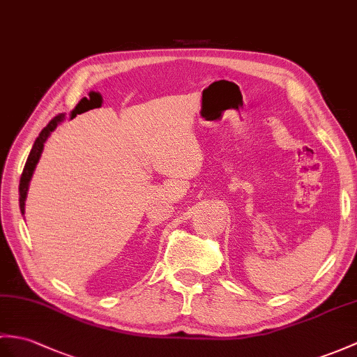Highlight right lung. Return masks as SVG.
Segmentation results:
<instances>
[{
  "label": "right lung",
  "instance_id": "obj_1",
  "mask_svg": "<svg viewBox=\"0 0 357 357\" xmlns=\"http://www.w3.org/2000/svg\"><path fill=\"white\" fill-rule=\"evenodd\" d=\"M62 120H63V115L62 114L56 115L53 120H50V123L47 124V126L43 130H40L39 137L36 138L35 144H33V147H31L30 155H29V158H27V162H26V165H24L21 181H20V208H21V213H24V205H26V196H27V190H29V182L31 179L33 170H35L36 164H38V161L40 158V153H43L44 143L47 141L48 135L52 134V132L56 129L57 123H61Z\"/></svg>",
  "mask_w": 357,
  "mask_h": 357
}]
</instances>
